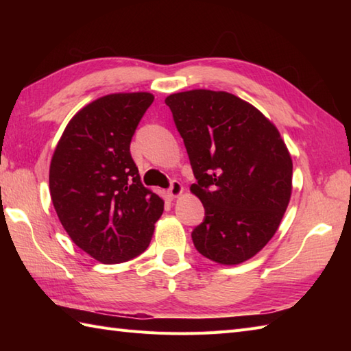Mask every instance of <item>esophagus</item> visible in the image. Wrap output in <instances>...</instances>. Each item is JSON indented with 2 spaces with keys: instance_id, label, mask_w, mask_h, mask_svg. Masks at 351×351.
<instances>
[{
  "instance_id": "1",
  "label": "esophagus",
  "mask_w": 351,
  "mask_h": 351,
  "mask_svg": "<svg viewBox=\"0 0 351 351\" xmlns=\"http://www.w3.org/2000/svg\"><path fill=\"white\" fill-rule=\"evenodd\" d=\"M184 191V187H182V184L180 182V181H176V180H173L170 182V187H169V190H167V195L170 196V197H178L181 195V193Z\"/></svg>"
}]
</instances>
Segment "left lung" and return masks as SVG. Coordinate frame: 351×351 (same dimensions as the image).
<instances>
[{
	"label": "left lung",
	"mask_w": 351,
	"mask_h": 351,
	"mask_svg": "<svg viewBox=\"0 0 351 351\" xmlns=\"http://www.w3.org/2000/svg\"><path fill=\"white\" fill-rule=\"evenodd\" d=\"M187 149L205 208L193 229L196 250L235 265L271 240L289 204L293 161L278 128L228 92L190 90L166 98Z\"/></svg>",
	"instance_id": "1"
}]
</instances>
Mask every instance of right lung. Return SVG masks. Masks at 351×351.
Masks as SVG:
<instances>
[{
  "label": "right lung",
  "instance_id": "right-lung-1",
  "mask_svg": "<svg viewBox=\"0 0 351 351\" xmlns=\"http://www.w3.org/2000/svg\"><path fill=\"white\" fill-rule=\"evenodd\" d=\"M154 102L147 92L113 93L71 119L52 155V205L71 240L102 264L143 253L164 210L143 187L130 145Z\"/></svg>",
  "mask_w": 351,
  "mask_h": 351
}]
</instances>
